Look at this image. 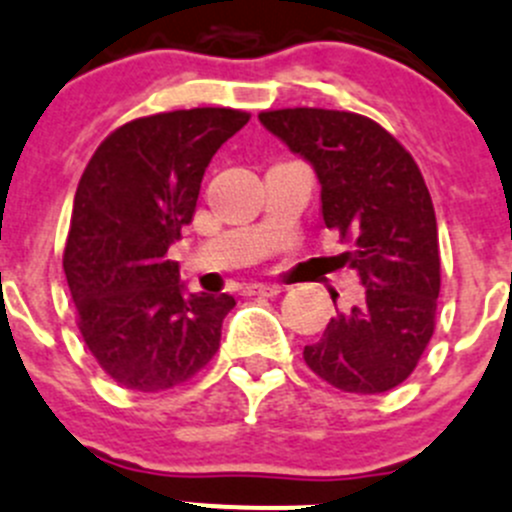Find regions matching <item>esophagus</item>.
I'll return each instance as SVG.
<instances>
[{"mask_svg":"<svg viewBox=\"0 0 512 512\" xmlns=\"http://www.w3.org/2000/svg\"><path fill=\"white\" fill-rule=\"evenodd\" d=\"M245 295H265V298H272V295L283 293V288L280 285H265V283H250L245 290H242Z\"/></svg>","mask_w":512,"mask_h":512,"instance_id":"esophagus-1","label":"esophagus"}]
</instances>
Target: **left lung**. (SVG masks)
Listing matches in <instances>:
<instances>
[{
  "label": "left lung",
  "mask_w": 512,
  "mask_h": 512,
  "mask_svg": "<svg viewBox=\"0 0 512 512\" xmlns=\"http://www.w3.org/2000/svg\"><path fill=\"white\" fill-rule=\"evenodd\" d=\"M260 123L310 161L323 222L353 245L343 260L364 285V300L336 308L321 341L305 346V364L348 394H384L417 369L437 318V217L422 171L358 113L283 108L262 111Z\"/></svg>",
  "instance_id": "1"
}]
</instances>
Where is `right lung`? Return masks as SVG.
<instances>
[{"mask_svg":"<svg viewBox=\"0 0 512 512\" xmlns=\"http://www.w3.org/2000/svg\"><path fill=\"white\" fill-rule=\"evenodd\" d=\"M247 121L232 108L136 118L80 176L62 267L85 346L123 389L166 391L217 353L234 298L184 293L169 247L194 217L212 156Z\"/></svg>","mask_w":512,"mask_h":512,"instance_id":"1","label":"right lung"}]
</instances>
